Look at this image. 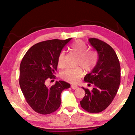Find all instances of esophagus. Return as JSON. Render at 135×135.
Wrapping results in <instances>:
<instances>
[{"label": "esophagus", "instance_id": "esophagus-1", "mask_svg": "<svg viewBox=\"0 0 135 135\" xmlns=\"http://www.w3.org/2000/svg\"><path fill=\"white\" fill-rule=\"evenodd\" d=\"M71 88H72L74 90L78 88V86L76 85H71Z\"/></svg>", "mask_w": 135, "mask_h": 135}]
</instances>
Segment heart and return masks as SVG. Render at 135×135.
Here are the masks:
<instances>
[{
    "instance_id": "obj_1",
    "label": "heart",
    "mask_w": 135,
    "mask_h": 135,
    "mask_svg": "<svg viewBox=\"0 0 135 135\" xmlns=\"http://www.w3.org/2000/svg\"><path fill=\"white\" fill-rule=\"evenodd\" d=\"M71 50L75 53L78 57L77 59V65H81L85 71H90L95 67L97 62V54L95 51L88 50V46L85 43L81 41L74 42L71 45ZM65 52L62 51L58 57V64L59 66H63L64 64ZM82 75V70L78 67L73 68H67L61 74V77L70 83H75Z\"/></svg>"
}]
</instances>
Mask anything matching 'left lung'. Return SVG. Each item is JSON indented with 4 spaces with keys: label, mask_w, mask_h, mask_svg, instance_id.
Listing matches in <instances>:
<instances>
[{
    "label": "left lung",
    "mask_w": 135,
    "mask_h": 135,
    "mask_svg": "<svg viewBox=\"0 0 135 135\" xmlns=\"http://www.w3.org/2000/svg\"><path fill=\"white\" fill-rule=\"evenodd\" d=\"M89 42L97 51L98 60L84 78V81L93 85L94 88L91 90L82 88L85 95L80 103L85 111L98 113L108 107L118 91L121 67L117 54L110 45L96 38H89Z\"/></svg>",
    "instance_id": "left-lung-1"
}]
</instances>
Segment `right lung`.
I'll return each instance as SVG.
<instances>
[{
	"label": "right lung",
	"instance_id": "1",
	"mask_svg": "<svg viewBox=\"0 0 135 135\" xmlns=\"http://www.w3.org/2000/svg\"><path fill=\"white\" fill-rule=\"evenodd\" d=\"M71 38L64 41L52 39L32 46L22 59L20 67L19 84L25 100L39 114H49L61 104V93L70 87L65 81H56L50 87L46 85L49 78L54 79L58 57Z\"/></svg>",
	"mask_w": 135,
	"mask_h": 135
}]
</instances>
